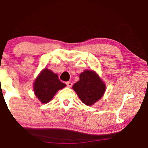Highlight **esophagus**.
Instances as JSON below:
<instances>
[{"mask_svg":"<svg viewBox=\"0 0 148 148\" xmlns=\"http://www.w3.org/2000/svg\"><path fill=\"white\" fill-rule=\"evenodd\" d=\"M66 85H67L68 87H72V83L70 82V81H67V82H66Z\"/></svg>","mask_w":148,"mask_h":148,"instance_id":"obj_1","label":"esophagus"}]
</instances>
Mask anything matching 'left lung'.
Instances as JSON below:
<instances>
[{"mask_svg": "<svg viewBox=\"0 0 148 148\" xmlns=\"http://www.w3.org/2000/svg\"><path fill=\"white\" fill-rule=\"evenodd\" d=\"M80 80L72 88L77 93L80 99L87 106H91L101 99L106 86L97 74L93 71L86 70L79 76Z\"/></svg>", "mask_w": 148, "mask_h": 148, "instance_id": "1", "label": "left lung"}]
</instances>
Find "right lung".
Wrapping results in <instances>:
<instances>
[{
	"instance_id": "right-lung-1",
	"label": "right lung",
	"mask_w": 148,
	"mask_h": 148,
	"mask_svg": "<svg viewBox=\"0 0 148 148\" xmlns=\"http://www.w3.org/2000/svg\"><path fill=\"white\" fill-rule=\"evenodd\" d=\"M66 85L58 79L56 74L45 69L37 76L34 83L35 94L42 103L51 101L59 90L65 87Z\"/></svg>"
}]
</instances>
